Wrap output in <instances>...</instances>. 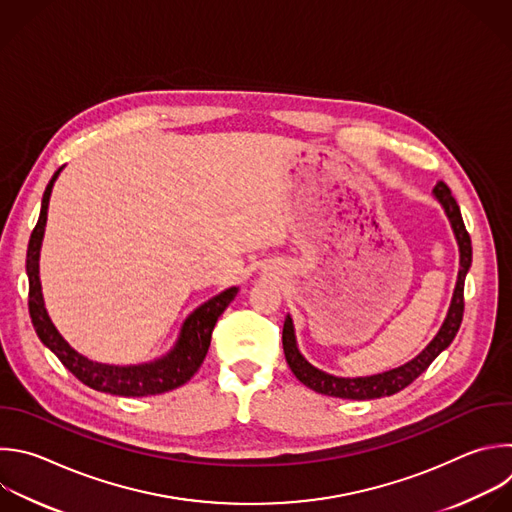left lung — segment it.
Instances as JSON below:
<instances>
[{"label":"left lung","mask_w":512,"mask_h":512,"mask_svg":"<svg viewBox=\"0 0 512 512\" xmlns=\"http://www.w3.org/2000/svg\"><path fill=\"white\" fill-rule=\"evenodd\" d=\"M434 199L440 203L444 209L454 239L458 243V253H460V269H458V279L454 285L452 301L448 307V313L444 317V323L440 325L438 333L434 335L432 342L410 362L404 366L392 368L382 374L374 376H360V378H342V376H333L327 374L313 364L305 360V356L299 352L297 346V337H295V327L293 319L287 313L285 323H283V352L285 360L295 374V378L307 386L309 390L323 394V396H333V398H344V400H376L384 396H392L406 386H410L422 372L428 370V366L452 344L454 335L458 333V327L462 323V311H464V279L472 263V245H470V235L466 233L460 209L450 193V189L444 183H438L432 189Z\"/></svg>","instance_id":"obj_1"}]
</instances>
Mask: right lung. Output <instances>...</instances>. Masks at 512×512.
I'll list each match as a JSON object with an SVG mask.
<instances>
[{
	"label": "right lung",
	"instance_id": "add662e5",
	"mask_svg": "<svg viewBox=\"0 0 512 512\" xmlns=\"http://www.w3.org/2000/svg\"><path fill=\"white\" fill-rule=\"evenodd\" d=\"M62 170L64 166L56 170L52 181L44 191L40 219L30 237L28 259H26V271L30 279V301H28L30 317L38 337L42 339V344L48 350H52L58 356V360L82 384L104 394L124 396V398H142V396L164 394L187 384L201 368L211 346V335H213L215 323L221 317V313L229 307V303L235 299L239 287H229L219 295L211 297L209 301H205L203 305H199L183 321L175 346L170 348L162 358H156L146 364H136V366H112V364L92 362L86 356L78 354L52 323L46 311L42 283H40V251H42V241H44L46 223H48V207H50L54 183L60 177Z\"/></svg>",
	"mask_w": 512,
	"mask_h": 512
}]
</instances>
